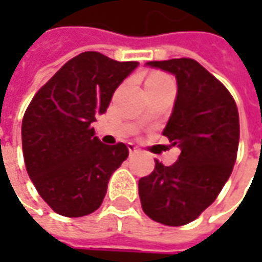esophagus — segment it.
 I'll list each match as a JSON object with an SVG mask.
<instances>
[{
  "label": "esophagus",
  "instance_id": "esophagus-1",
  "mask_svg": "<svg viewBox=\"0 0 262 262\" xmlns=\"http://www.w3.org/2000/svg\"><path fill=\"white\" fill-rule=\"evenodd\" d=\"M128 150H129V155H137L138 153V148L134 144H128Z\"/></svg>",
  "mask_w": 262,
  "mask_h": 262
}]
</instances>
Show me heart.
I'll return each instance as SVG.
<instances>
[{
    "label": "heart",
    "mask_w": 262,
    "mask_h": 262,
    "mask_svg": "<svg viewBox=\"0 0 262 262\" xmlns=\"http://www.w3.org/2000/svg\"><path fill=\"white\" fill-rule=\"evenodd\" d=\"M167 80H170V78H167L163 74H153V76H150L147 78L146 83H160V81H167Z\"/></svg>",
    "instance_id": "heart-1"
}]
</instances>
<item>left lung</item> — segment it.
<instances>
[{
	"mask_svg": "<svg viewBox=\"0 0 262 262\" xmlns=\"http://www.w3.org/2000/svg\"><path fill=\"white\" fill-rule=\"evenodd\" d=\"M178 81L173 112L163 136L181 155L172 166L156 160L155 170L138 181L143 211L166 226L195 220L233 170L239 146V114L226 87L191 58L150 61Z\"/></svg>",
	"mask_w": 262,
	"mask_h": 262,
	"instance_id": "8db88e82",
	"label": "left lung"
}]
</instances>
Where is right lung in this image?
Wrapping results in <instances>:
<instances>
[{
    "label": "right lung",
    "mask_w": 262,
    "mask_h": 262,
    "mask_svg": "<svg viewBox=\"0 0 262 262\" xmlns=\"http://www.w3.org/2000/svg\"><path fill=\"white\" fill-rule=\"evenodd\" d=\"M138 66L89 51L71 58L33 96L21 124L29 178L55 213L87 216L102 206L111 175L128 157L124 143L106 146L92 122Z\"/></svg>",
    "instance_id": "obj_1"
}]
</instances>
